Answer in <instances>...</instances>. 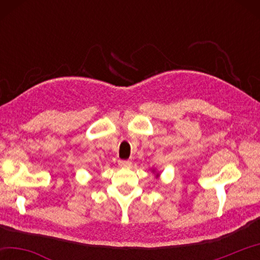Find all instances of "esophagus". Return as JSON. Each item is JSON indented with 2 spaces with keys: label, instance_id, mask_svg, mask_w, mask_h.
Returning <instances> with one entry per match:
<instances>
[{
  "label": "esophagus",
  "instance_id": "1",
  "mask_svg": "<svg viewBox=\"0 0 260 260\" xmlns=\"http://www.w3.org/2000/svg\"><path fill=\"white\" fill-rule=\"evenodd\" d=\"M118 165H119L120 167H129L131 166V161L129 160L119 159V160H118Z\"/></svg>",
  "mask_w": 260,
  "mask_h": 260
}]
</instances>
